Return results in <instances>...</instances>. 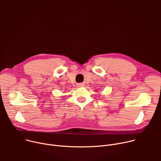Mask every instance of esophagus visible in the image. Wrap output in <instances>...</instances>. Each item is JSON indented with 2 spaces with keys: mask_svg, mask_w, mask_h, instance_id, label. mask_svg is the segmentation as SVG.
<instances>
[{
  "mask_svg": "<svg viewBox=\"0 0 161 161\" xmlns=\"http://www.w3.org/2000/svg\"><path fill=\"white\" fill-rule=\"evenodd\" d=\"M78 86H80V87H83V84H82V83H79V84H78Z\"/></svg>",
  "mask_w": 161,
  "mask_h": 161,
  "instance_id": "obj_1",
  "label": "esophagus"
}]
</instances>
